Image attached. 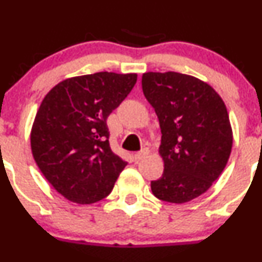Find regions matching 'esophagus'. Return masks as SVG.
<instances>
[{
	"instance_id": "1",
	"label": "esophagus",
	"mask_w": 262,
	"mask_h": 262,
	"mask_svg": "<svg viewBox=\"0 0 262 262\" xmlns=\"http://www.w3.org/2000/svg\"><path fill=\"white\" fill-rule=\"evenodd\" d=\"M148 155H149V150H148L147 148H144V149H142L141 152L136 153L134 158H136V161H141V160H143V158H146Z\"/></svg>"
}]
</instances>
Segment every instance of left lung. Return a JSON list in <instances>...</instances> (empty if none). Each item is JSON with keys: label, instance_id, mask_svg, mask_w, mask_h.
Instances as JSON below:
<instances>
[{"label": "left lung", "instance_id": "1", "mask_svg": "<svg viewBox=\"0 0 262 262\" xmlns=\"http://www.w3.org/2000/svg\"><path fill=\"white\" fill-rule=\"evenodd\" d=\"M142 89L158 116L162 178L153 195L182 204L204 194L228 162L233 133L224 101L207 82L178 72H147Z\"/></svg>", "mask_w": 262, "mask_h": 262}]
</instances>
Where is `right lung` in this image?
Here are the masks:
<instances>
[{
    "label": "right lung",
    "mask_w": 262,
    "mask_h": 262,
    "mask_svg": "<svg viewBox=\"0 0 262 262\" xmlns=\"http://www.w3.org/2000/svg\"><path fill=\"white\" fill-rule=\"evenodd\" d=\"M136 82V73L77 76L55 84L41 101L31 128V152L66 199L92 204L112 192L126 162L110 148L106 119Z\"/></svg>",
    "instance_id": "add662e5"
}]
</instances>
